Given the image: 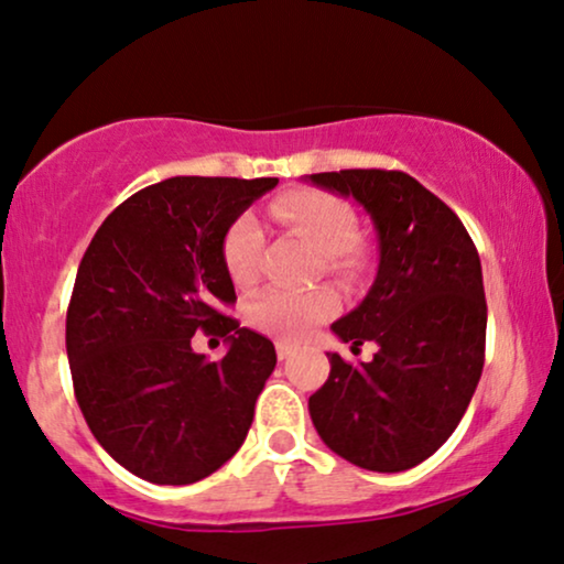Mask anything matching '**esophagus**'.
Listing matches in <instances>:
<instances>
[{
  "mask_svg": "<svg viewBox=\"0 0 564 564\" xmlns=\"http://www.w3.org/2000/svg\"><path fill=\"white\" fill-rule=\"evenodd\" d=\"M292 355H295V347L288 345V341H276V357L280 360H290Z\"/></svg>",
  "mask_w": 564,
  "mask_h": 564,
  "instance_id": "1",
  "label": "esophagus"
}]
</instances>
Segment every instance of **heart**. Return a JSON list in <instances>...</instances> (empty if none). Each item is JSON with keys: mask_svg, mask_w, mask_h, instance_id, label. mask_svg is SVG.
Segmentation results:
<instances>
[{"mask_svg": "<svg viewBox=\"0 0 564 564\" xmlns=\"http://www.w3.org/2000/svg\"><path fill=\"white\" fill-rule=\"evenodd\" d=\"M274 223L292 236L303 238L313 251L321 253V267L339 282H352L362 274L365 253L357 246L360 223L355 209L339 196L326 192L282 194L272 202ZM264 251V232L251 215L232 219L223 236V264L238 288H251L259 276V261ZM336 311V295L318 288L308 292L264 290L246 305V318L261 334L282 341L303 339L313 326Z\"/></svg>", "mask_w": 564, "mask_h": 564, "instance_id": "heart-1", "label": "heart"}]
</instances>
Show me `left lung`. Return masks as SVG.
I'll list each match as a JSON object with an SVG mask.
<instances>
[{
  "label": "left lung",
  "mask_w": 564,
  "mask_h": 564,
  "mask_svg": "<svg viewBox=\"0 0 564 564\" xmlns=\"http://www.w3.org/2000/svg\"><path fill=\"white\" fill-rule=\"evenodd\" d=\"M305 178L362 204L378 238L376 282L332 324L352 349L376 341L378 352L360 365L326 352L332 372L308 399L313 427L360 469H412L458 427L485 368L487 300L477 246L448 204L401 171Z\"/></svg>",
  "instance_id": "1"
}]
</instances>
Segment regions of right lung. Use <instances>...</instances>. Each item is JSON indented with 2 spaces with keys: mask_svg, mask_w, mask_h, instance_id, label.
Listing matches in <instances>:
<instances>
[{
  "mask_svg": "<svg viewBox=\"0 0 564 564\" xmlns=\"http://www.w3.org/2000/svg\"><path fill=\"white\" fill-rule=\"evenodd\" d=\"M276 178L175 175L119 204L79 261L67 311L77 404L108 456L152 485H192L236 456L276 365L267 336L225 316L223 236ZM202 327L229 355L193 352Z\"/></svg>",
  "mask_w": 564,
  "mask_h": 564,
  "instance_id": "add662e5",
  "label": "right lung"
}]
</instances>
